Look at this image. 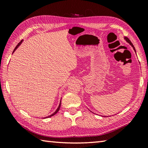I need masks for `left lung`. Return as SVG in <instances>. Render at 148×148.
<instances>
[{"label": "left lung", "mask_w": 148, "mask_h": 148, "mask_svg": "<svg viewBox=\"0 0 148 148\" xmlns=\"http://www.w3.org/2000/svg\"><path fill=\"white\" fill-rule=\"evenodd\" d=\"M124 39L125 40H126V42H128V43H129L130 45H131V46L132 47H133V49L134 50L135 53H136V49H135L134 47V46H133V44H132V42H131V41H130V40H129L128 38H127V37H126V36H125V37H124Z\"/></svg>", "instance_id": "8db88e82"}]
</instances>
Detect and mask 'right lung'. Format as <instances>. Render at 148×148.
<instances>
[{"mask_svg":"<svg viewBox=\"0 0 148 148\" xmlns=\"http://www.w3.org/2000/svg\"><path fill=\"white\" fill-rule=\"evenodd\" d=\"M23 40H22L21 41V42H19V43L18 44H17V46L16 47H15V49H14V51H13V53H14V51H16V50L17 49V47H18L19 46H20V45H21V43H22V42H23ZM61 101H60V103H59V106H58V108H57V109L56 110V112H54V113H53V114H52L51 115H50V116H47V117H44V118H47V117H51V116H54V115L55 114H56L57 113V112H59V109H60V107H61Z\"/></svg>","mask_w":148,"mask_h":148,"instance_id":"add662e5","label":"right lung"}]
</instances>
